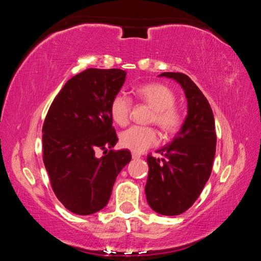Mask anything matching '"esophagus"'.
<instances>
[{
    "label": "esophagus",
    "instance_id": "obj_1",
    "mask_svg": "<svg viewBox=\"0 0 261 261\" xmlns=\"http://www.w3.org/2000/svg\"><path fill=\"white\" fill-rule=\"evenodd\" d=\"M140 156H141V155H140L139 153H136V152L132 153V158H134V159H139Z\"/></svg>",
    "mask_w": 261,
    "mask_h": 261
}]
</instances>
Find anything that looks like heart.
I'll list each match as a JSON object with an SVG mask.
<instances>
[{
  "label": "heart",
  "instance_id": "1",
  "mask_svg": "<svg viewBox=\"0 0 261 261\" xmlns=\"http://www.w3.org/2000/svg\"><path fill=\"white\" fill-rule=\"evenodd\" d=\"M136 94L154 109L152 121L167 135L176 134L183 124V115L175 107L176 96L163 84H147L136 88ZM132 99L124 92H117L110 101V116L118 125L129 122ZM159 132L155 127L134 125L121 134V144L134 152H143L159 143Z\"/></svg>",
  "mask_w": 261,
  "mask_h": 261
}]
</instances>
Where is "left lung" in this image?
<instances>
[{"label": "left lung", "instance_id": "left-lung-1", "mask_svg": "<svg viewBox=\"0 0 261 261\" xmlns=\"http://www.w3.org/2000/svg\"><path fill=\"white\" fill-rule=\"evenodd\" d=\"M183 87L188 116L171 144L159 149L165 158L147 155L145 192L151 208L162 215L184 213L198 199L208 180L216 147L214 115L208 101L191 78L180 72H163Z\"/></svg>", "mask_w": 261, "mask_h": 261}]
</instances>
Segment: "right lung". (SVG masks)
<instances>
[{"instance_id": "right-lung-1", "label": "right lung", "mask_w": 261, "mask_h": 261, "mask_svg": "<svg viewBox=\"0 0 261 261\" xmlns=\"http://www.w3.org/2000/svg\"><path fill=\"white\" fill-rule=\"evenodd\" d=\"M125 74L121 69H86L65 83L48 109L43 163L57 199L74 214L102 210L117 175L131 161L127 149H112L118 138L109 110Z\"/></svg>"}]
</instances>
